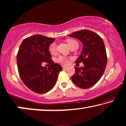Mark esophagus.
Returning <instances> with one entry per match:
<instances>
[{
	"instance_id": "esophagus-1",
	"label": "esophagus",
	"mask_w": 126,
	"mask_h": 126,
	"mask_svg": "<svg viewBox=\"0 0 126 126\" xmlns=\"http://www.w3.org/2000/svg\"><path fill=\"white\" fill-rule=\"evenodd\" d=\"M67 66H63V70H65V69H67Z\"/></svg>"
}]
</instances>
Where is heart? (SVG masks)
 I'll return each instance as SVG.
<instances>
[{
	"label": "heart",
	"instance_id": "obj_1",
	"mask_svg": "<svg viewBox=\"0 0 126 126\" xmlns=\"http://www.w3.org/2000/svg\"><path fill=\"white\" fill-rule=\"evenodd\" d=\"M67 43L68 44L69 46L70 47H70H72L73 45L75 44H78L77 41L72 39L67 40ZM49 50L51 53H54L56 52V50H57V45H56V43H53L51 44L49 46ZM57 61L60 63H63V64H67L69 62L68 59H67V57H64V56H59L57 59Z\"/></svg>",
	"mask_w": 126,
	"mask_h": 126
}]
</instances>
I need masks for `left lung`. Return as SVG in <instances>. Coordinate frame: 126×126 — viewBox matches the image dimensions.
Here are the masks:
<instances>
[{
    "label": "left lung",
    "instance_id": "left-lung-1",
    "mask_svg": "<svg viewBox=\"0 0 126 126\" xmlns=\"http://www.w3.org/2000/svg\"><path fill=\"white\" fill-rule=\"evenodd\" d=\"M69 36L79 39L83 44L76 63H83L84 66L74 67L72 81L80 88H90L101 79L106 67L107 58L103 40L96 33L87 30L74 32Z\"/></svg>",
    "mask_w": 126,
    "mask_h": 126
}]
</instances>
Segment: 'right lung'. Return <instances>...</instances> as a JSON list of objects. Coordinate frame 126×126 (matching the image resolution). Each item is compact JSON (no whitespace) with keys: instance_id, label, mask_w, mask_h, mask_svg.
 Instances as JSON below:
<instances>
[{"instance_id":"add662e5","label":"right lung","mask_w":126,"mask_h":126,"mask_svg":"<svg viewBox=\"0 0 126 126\" xmlns=\"http://www.w3.org/2000/svg\"><path fill=\"white\" fill-rule=\"evenodd\" d=\"M54 38L35 34L25 39L18 50L17 65L19 76L27 87L38 94L50 91L57 81L62 67L51 59L49 45ZM45 62L51 65L43 67Z\"/></svg>"}]
</instances>
